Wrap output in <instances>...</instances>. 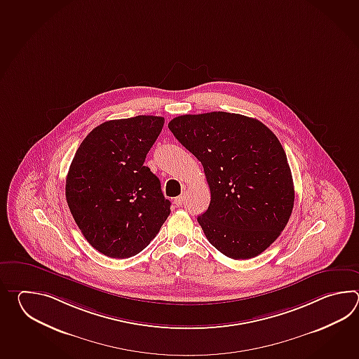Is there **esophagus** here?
Returning a JSON list of instances; mask_svg holds the SVG:
<instances>
[{
    "instance_id": "obj_1",
    "label": "esophagus",
    "mask_w": 359,
    "mask_h": 359,
    "mask_svg": "<svg viewBox=\"0 0 359 359\" xmlns=\"http://www.w3.org/2000/svg\"><path fill=\"white\" fill-rule=\"evenodd\" d=\"M183 203H184V195H180L175 198V204L177 206H182Z\"/></svg>"
}]
</instances>
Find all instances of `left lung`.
Masks as SVG:
<instances>
[{
	"label": "left lung",
	"instance_id": "obj_1",
	"mask_svg": "<svg viewBox=\"0 0 359 359\" xmlns=\"http://www.w3.org/2000/svg\"><path fill=\"white\" fill-rule=\"evenodd\" d=\"M168 128L203 164L210 204L198 222L209 243L236 260L264 252L286 227L295 198L275 133L258 119L224 111L176 116Z\"/></svg>",
	"mask_w": 359,
	"mask_h": 359
}]
</instances>
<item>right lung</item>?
I'll return each mask as SVG.
<instances>
[{"label":"right lung","mask_w":359,"mask_h":359,"mask_svg":"<svg viewBox=\"0 0 359 359\" xmlns=\"http://www.w3.org/2000/svg\"><path fill=\"white\" fill-rule=\"evenodd\" d=\"M163 116L138 115L102 123L87 135L69 167L65 196L76 226L110 258L142 252L170 213L159 178L145 158Z\"/></svg>","instance_id":"right-lung-1"}]
</instances>
